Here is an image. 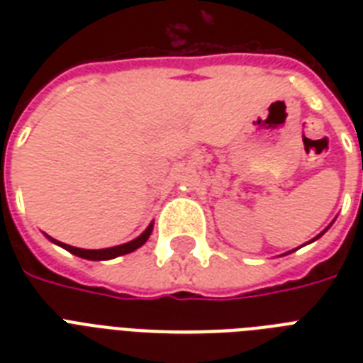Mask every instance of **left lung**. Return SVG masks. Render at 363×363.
<instances>
[{
    "label": "left lung",
    "instance_id": "1",
    "mask_svg": "<svg viewBox=\"0 0 363 363\" xmlns=\"http://www.w3.org/2000/svg\"><path fill=\"white\" fill-rule=\"evenodd\" d=\"M322 233H324V232H322ZM322 233H320V235H322Z\"/></svg>",
    "mask_w": 363,
    "mask_h": 363
}]
</instances>
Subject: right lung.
I'll return each mask as SVG.
<instances>
[{"instance_id":"1","label":"right lung","mask_w":363,"mask_h":363,"mask_svg":"<svg viewBox=\"0 0 363 363\" xmlns=\"http://www.w3.org/2000/svg\"><path fill=\"white\" fill-rule=\"evenodd\" d=\"M152 232V224L145 230V232L139 235L137 239L133 241L125 242V245H118V247H113V248H101V250H84V248H77V247H71V245H64V242L60 241H52L58 242L60 247H64L65 250H69L71 254H75V256H81V258H86V259H111V258H116V256H122V254H128V252H133L135 248H139L141 245H145Z\"/></svg>"}]
</instances>
